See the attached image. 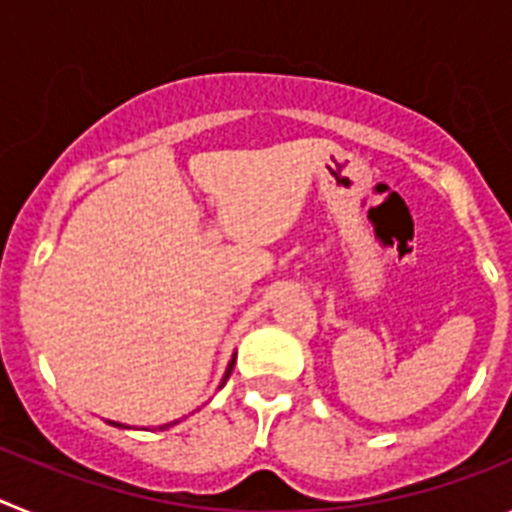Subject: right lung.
<instances>
[{
  "label": "right lung",
  "mask_w": 512,
  "mask_h": 512,
  "mask_svg": "<svg viewBox=\"0 0 512 512\" xmlns=\"http://www.w3.org/2000/svg\"><path fill=\"white\" fill-rule=\"evenodd\" d=\"M233 364H235V356H233V361H230V364H228V372H225V377H223V384H225V379L230 377V372H233ZM223 384H220V387H223ZM115 425H117V423H115ZM120 428H122V425H120Z\"/></svg>",
  "instance_id": "right-lung-1"
}]
</instances>
